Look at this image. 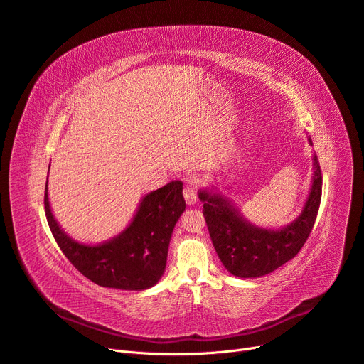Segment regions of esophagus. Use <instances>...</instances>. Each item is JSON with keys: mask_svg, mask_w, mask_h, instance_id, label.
<instances>
[{"mask_svg": "<svg viewBox=\"0 0 364 364\" xmlns=\"http://www.w3.org/2000/svg\"><path fill=\"white\" fill-rule=\"evenodd\" d=\"M183 194H184V198H186V203L188 205H194L197 203V188L193 183H188L184 190H183Z\"/></svg>", "mask_w": 364, "mask_h": 364, "instance_id": "esophagus-1", "label": "esophagus"}]
</instances>
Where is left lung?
<instances>
[{
    "label": "left lung",
    "instance_id": "obj_1",
    "mask_svg": "<svg viewBox=\"0 0 364 364\" xmlns=\"http://www.w3.org/2000/svg\"><path fill=\"white\" fill-rule=\"evenodd\" d=\"M309 145L313 141L308 136ZM314 176L309 196L298 219L279 229H262L246 222L229 198L203 190L198 193L213 246L225 268L239 278H257L278 269L301 250L317 219L323 176L314 154Z\"/></svg>",
    "mask_w": 364,
    "mask_h": 364
}]
</instances>
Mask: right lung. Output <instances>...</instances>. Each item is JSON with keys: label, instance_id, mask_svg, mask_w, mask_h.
<instances>
[{"label": "right lung", "instance_id": "right-lung-1", "mask_svg": "<svg viewBox=\"0 0 364 364\" xmlns=\"http://www.w3.org/2000/svg\"><path fill=\"white\" fill-rule=\"evenodd\" d=\"M44 209L59 247L83 277L100 287L141 291L161 279L171 233L186 210V201L181 181H171L151 191L142 198L131 225L122 233L95 246L82 245L60 229L50 209L47 183Z\"/></svg>", "mask_w": 364, "mask_h": 364}]
</instances>
